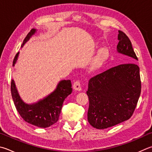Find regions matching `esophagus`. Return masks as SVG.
Listing matches in <instances>:
<instances>
[{"mask_svg": "<svg viewBox=\"0 0 152 152\" xmlns=\"http://www.w3.org/2000/svg\"><path fill=\"white\" fill-rule=\"evenodd\" d=\"M73 88L74 90H76V91H81L82 90L80 82L79 80H77L74 82L73 84Z\"/></svg>", "mask_w": 152, "mask_h": 152, "instance_id": "obj_1", "label": "esophagus"}]
</instances>
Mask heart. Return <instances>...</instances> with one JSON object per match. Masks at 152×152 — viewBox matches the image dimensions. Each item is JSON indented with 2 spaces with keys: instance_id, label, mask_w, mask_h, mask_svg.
<instances>
[{
  "instance_id": "1",
  "label": "heart",
  "mask_w": 152,
  "mask_h": 152,
  "mask_svg": "<svg viewBox=\"0 0 152 152\" xmlns=\"http://www.w3.org/2000/svg\"><path fill=\"white\" fill-rule=\"evenodd\" d=\"M107 55H108V52L107 50L104 48L101 49L98 52V53L90 60L89 64H88L89 70L93 71L100 68L107 58Z\"/></svg>"
}]
</instances>
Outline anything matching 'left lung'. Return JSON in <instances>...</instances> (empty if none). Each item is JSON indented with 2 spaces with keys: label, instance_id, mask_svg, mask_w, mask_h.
<instances>
[{
  "label": "left lung",
  "instance_id": "1",
  "mask_svg": "<svg viewBox=\"0 0 152 152\" xmlns=\"http://www.w3.org/2000/svg\"><path fill=\"white\" fill-rule=\"evenodd\" d=\"M118 53L137 58L125 33L119 30ZM89 98L88 122L96 129H106L128 120L141 93L138 66L131 63L113 67L91 78L86 92Z\"/></svg>",
  "mask_w": 152,
  "mask_h": 152
}]
</instances>
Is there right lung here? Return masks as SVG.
<instances>
[{
    "mask_svg": "<svg viewBox=\"0 0 152 152\" xmlns=\"http://www.w3.org/2000/svg\"><path fill=\"white\" fill-rule=\"evenodd\" d=\"M36 32L37 29L34 28L30 30L24 38L21 48L23 47ZM18 55L19 52L16 54L14 58L13 66H15L17 61ZM10 88L12 100L20 116L25 122L42 128H48L58 122L63 102L72 92L71 81L70 80H64L59 82L54 92L45 98L35 103L26 104L19 95L14 80L11 81Z\"/></svg>",
    "mask_w": 152,
    "mask_h": 152,
    "instance_id": "right-lung-1",
    "label": "right lung"
}]
</instances>
